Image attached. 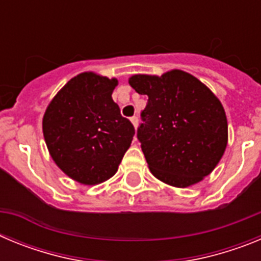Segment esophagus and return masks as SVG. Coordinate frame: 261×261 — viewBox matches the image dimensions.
I'll return each mask as SVG.
<instances>
[{"label": "esophagus", "mask_w": 261, "mask_h": 261, "mask_svg": "<svg viewBox=\"0 0 261 261\" xmlns=\"http://www.w3.org/2000/svg\"><path fill=\"white\" fill-rule=\"evenodd\" d=\"M130 121H132L133 126H135V128H137V124H138V117H137V116H132V117H130Z\"/></svg>", "instance_id": "esophagus-1"}]
</instances>
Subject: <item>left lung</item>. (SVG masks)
<instances>
[{
    "label": "left lung",
    "mask_w": 261,
    "mask_h": 261,
    "mask_svg": "<svg viewBox=\"0 0 261 261\" xmlns=\"http://www.w3.org/2000/svg\"><path fill=\"white\" fill-rule=\"evenodd\" d=\"M129 85L147 105L137 138L151 174L177 188L193 186L211 174L227 145L225 110L208 87L183 70L136 74Z\"/></svg>",
    "instance_id": "1"
}]
</instances>
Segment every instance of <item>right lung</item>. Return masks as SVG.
<instances>
[{
	"mask_svg": "<svg viewBox=\"0 0 261 261\" xmlns=\"http://www.w3.org/2000/svg\"><path fill=\"white\" fill-rule=\"evenodd\" d=\"M116 86V78L81 73L56 94L43 117V135L52 159L85 186L114 176L132 144L135 128L112 100Z\"/></svg>",
	"mask_w": 261,
	"mask_h": 261,
	"instance_id": "add662e5",
	"label": "right lung"
}]
</instances>
